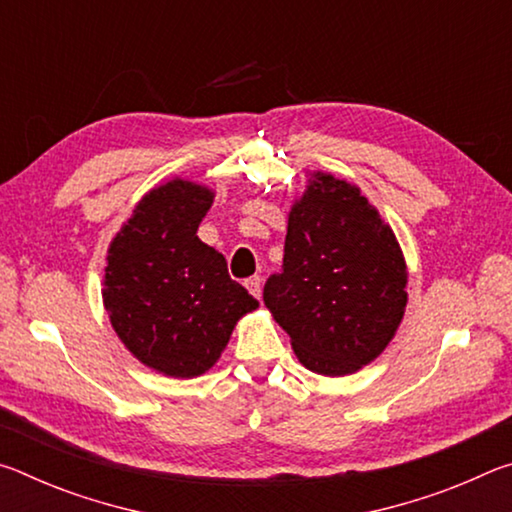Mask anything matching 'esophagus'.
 <instances>
[{
	"mask_svg": "<svg viewBox=\"0 0 512 512\" xmlns=\"http://www.w3.org/2000/svg\"><path fill=\"white\" fill-rule=\"evenodd\" d=\"M246 289L253 293V296L259 300L262 298V277L255 275V277H248L246 280Z\"/></svg>",
	"mask_w": 512,
	"mask_h": 512,
	"instance_id": "34e87169",
	"label": "esophagus"
}]
</instances>
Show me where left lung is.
<instances>
[{
  "mask_svg": "<svg viewBox=\"0 0 512 512\" xmlns=\"http://www.w3.org/2000/svg\"><path fill=\"white\" fill-rule=\"evenodd\" d=\"M300 363L343 377L375 361L406 307V264L391 225L332 173H311L289 212L282 271L264 284Z\"/></svg>",
  "mask_w": 512,
  "mask_h": 512,
  "instance_id": "obj_1",
  "label": "left lung"
}]
</instances>
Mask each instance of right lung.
Masks as SVG:
<instances>
[{"instance_id":"obj_1","label":"right lung","mask_w":512,"mask_h":512,"mask_svg":"<svg viewBox=\"0 0 512 512\" xmlns=\"http://www.w3.org/2000/svg\"><path fill=\"white\" fill-rule=\"evenodd\" d=\"M214 192L169 180L135 205L108 248L103 307L144 366L192 379L210 370L237 320L259 302L228 275L225 257L196 237Z\"/></svg>"}]
</instances>
